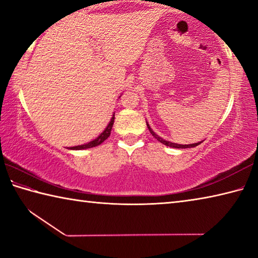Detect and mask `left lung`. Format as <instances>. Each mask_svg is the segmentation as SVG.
<instances>
[{"label": "left lung", "instance_id": "obj_1", "mask_svg": "<svg viewBox=\"0 0 258 258\" xmlns=\"http://www.w3.org/2000/svg\"><path fill=\"white\" fill-rule=\"evenodd\" d=\"M147 126H148V128H149V131H150V133L152 134V137L154 138H156L157 140H158V141L160 142V143H163V145H165V146H167V147H172V148H177V149H185V148H194V147H197L198 145H200V143L202 142H198V143H194V145H177V143H173V142H169V141H166V140H164V139H161L160 137H158V135H157L154 131H152L151 128H150V126L147 124Z\"/></svg>", "mask_w": 258, "mask_h": 258}]
</instances>
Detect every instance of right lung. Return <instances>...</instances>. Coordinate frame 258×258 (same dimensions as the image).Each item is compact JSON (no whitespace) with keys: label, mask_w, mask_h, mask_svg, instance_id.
I'll use <instances>...</instances> for the list:
<instances>
[{"label":"right lung","mask_w":258,"mask_h":258,"mask_svg":"<svg viewBox=\"0 0 258 258\" xmlns=\"http://www.w3.org/2000/svg\"><path fill=\"white\" fill-rule=\"evenodd\" d=\"M113 119H115V115H113V116L111 117L110 123L108 124L106 130H104L103 132H102L101 134H100L97 139H94L93 141L86 143V145L72 147L71 149H73V150H82V149H87V148H93V147H97V146H99V145H101V143H102L103 141H106V140L109 138V135H110L111 128H112V124H113Z\"/></svg>","instance_id":"obj_1"}]
</instances>
